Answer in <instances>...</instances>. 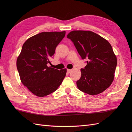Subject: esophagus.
I'll return each mask as SVG.
<instances>
[{
	"label": "esophagus",
	"mask_w": 132,
	"mask_h": 132,
	"mask_svg": "<svg viewBox=\"0 0 132 132\" xmlns=\"http://www.w3.org/2000/svg\"><path fill=\"white\" fill-rule=\"evenodd\" d=\"M71 71H72V69H67V72H68V73H70Z\"/></svg>",
	"instance_id": "obj_1"
}]
</instances>
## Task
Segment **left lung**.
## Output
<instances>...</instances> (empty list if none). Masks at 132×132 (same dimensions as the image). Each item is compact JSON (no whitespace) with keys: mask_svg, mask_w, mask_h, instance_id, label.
<instances>
[{"mask_svg":"<svg viewBox=\"0 0 132 132\" xmlns=\"http://www.w3.org/2000/svg\"><path fill=\"white\" fill-rule=\"evenodd\" d=\"M67 37L73 42L81 59H88L77 81L78 89L91 95L102 93L113 82L117 66V58L110 43L90 31H73Z\"/></svg>","mask_w":132,"mask_h":132,"instance_id":"left-lung-1","label":"left lung"}]
</instances>
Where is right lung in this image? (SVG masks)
I'll return each mask as SVG.
<instances>
[{
	"instance_id": "add662e5",
	"label": "right lung",
	"mask_w": 132,
	"mask_h": 132,
	"mask_svg": "<svg viewBox=\"0 0 132 132\" xmlns=\"http://www.w3.org/2000/svg\"><path fill=\"white\" fill-rule=\"evenodd\" d=\"M65 35V31L43 32L23 43L17 59V69L23 85L37 96L53 93L65 77L67 69L59 70L47 66Z\"/></svg>"
}]
</instances>
